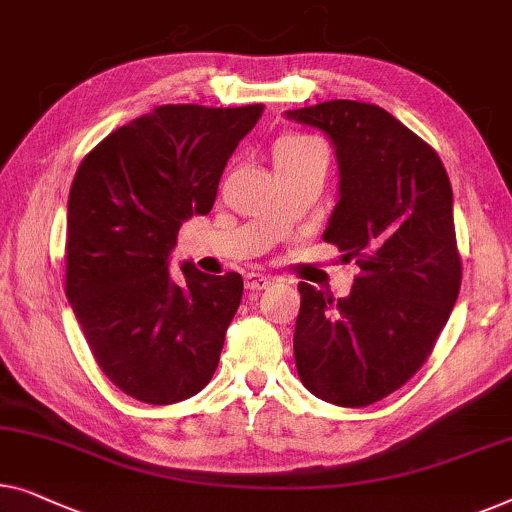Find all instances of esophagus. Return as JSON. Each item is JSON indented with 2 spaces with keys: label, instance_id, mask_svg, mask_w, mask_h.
Returning a JSON list of instances; mask_svg holds the SVG:
<instances>
[{
  "label": "esophagus",
  "instance_id": "esophagus-1",
  "mask_svg": "<svg viewBox=\"0 0 512 512\" xmlns=\"http://www.w3.org/2000/svg\"><path fill=\"white\" fill-rule=\"evenodd\" d=\"M272 284L270 277H265V274H258V272H249L247 277H244V286L249 288V291H263V288H268Z\"/></svg>",
  "mask_w": 512,
  "mask_h": 512
}]
</instances>
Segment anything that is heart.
I'll use <instances>...</instances> for the list:
<instances>
[{
    "label": "heart",
    "instance_id": "1",
    "mask_svg": "<svg viewBox=\"0 0 512 512\" xmlns=\"http://www.w3.org/2000/svg\"><path fill=\"white\" fill-rule=\"evenodd\" d=\"M311 145H318L314 140L307 138V136H300V133H288V136H281L277 143H274V150H272V157L274 161L277 159H284L288 154H295L300 150H305V147Z\"/></svg>",
    "mask_w": 512,
    "mask_h": 512
}]
</instances>
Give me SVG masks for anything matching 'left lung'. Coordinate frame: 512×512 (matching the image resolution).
Here are the masks:
<instances>
[{"label": "left lung", "instance_id": "1", "mask_svg": "<svg viewBox=\"0 0 512 512\" xmlns=\"http://www.w3.org/2000/svg\"><path fill=\"white\" fill-rule=\"evenodd\" d=\"M286 117L335 147L339 201L323 240L360 268L337 300L300 281L295 367L311 395L362 409L425 365L455 307L453 189L439 154L374 103L335 99Z\"/></svg>", "mask_w": 512, "mask_h": 512}]
</instances>
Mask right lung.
<instances>
[{
  "label": "right lung",
  "instance_id": "right-lung-1",
  "mask_svg": "<svg viewBox=\"0 0 512 512\" xmlns=\"http://www.w3.org/2000/svg\"><path fill=\"white\" fill-rule=\"evenodd\" d=\"M261 103L159 106L80 161L66 210V298L101 372L145 404H175L210 383L242 300V277L182 263L184 221L207 214L221 173Z\"/></svg>",
  "mask_w": 512,
  "mask_h": 512
}]
</instances>
